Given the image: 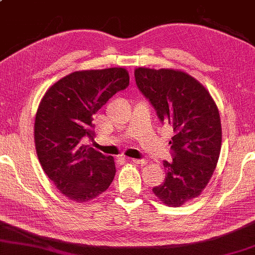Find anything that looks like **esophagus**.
Returning a JSON list of instances; mask_svg holds the SVG:
<instances>
[{
	"label": "esophagus",
	"instance_id": "1",
	"mask_svg": "<svg viewBox=\"0 0 255 255\" xmlns=\"http://www.w3.org/2000/svg\"><path fill=\"white\" fill-rule=\"evenodd\" d=\"M130 160L134 164L141 165V166H143V165H146V163H148V160H145V159H130Z\"/></svg>",
	"mask_w": 255,
	"mask_h": 255
}]
</instances>
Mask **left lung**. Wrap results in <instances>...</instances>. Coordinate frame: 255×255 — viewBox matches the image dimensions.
I'll return each mask as SVG.
<instances>
[{
  "label": "left lung",
  "mask_w": 255,
  "mask_h": 255,
  "mask_svg": "<svg viewBox=\"0 0 255 255\" xmlns=\"http://www.w3.org/2000/svg\"><path fill=\"white\" fill-rule=\"evenodd\" d=\"M134 75L139 91L174 132L170 141L173 160H164L165 180L152 192L165 206L180 207L198 198L216 167L222 145L220 112L209 91L185 71L139 67Z\"/></svg>",
  "instance_id": "left-lung-1"
}]
</instances>
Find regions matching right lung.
Segmentation results:
<instances>
[{"mask_svg": "<svg viewBox=\"0 0 255 255\" xmlns=\"http://www.w3.org/2000/svg\"><path fill=\"white\" fill-rule=\"evenodd\" d=\"M128 84L125 68L74 71L40 100L34 121L38 159L55 187L71 201L96 199L113 181V157L84 145L82 139H93L92 117Z\"/></svg>", "mask_w": 255, "mask_h": 255, "instance_id": "right-lung-1", "label": "right lung"}]
</instances>
